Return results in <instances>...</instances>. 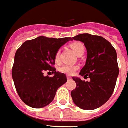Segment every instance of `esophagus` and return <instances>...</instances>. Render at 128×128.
Instances as JSON below:
<instances>
[{
    "instance_id": "esophagus-1",
    "label": "esophagus",
    "mask_w": 128,
    "mask_h": 128,
    "mask_svg": "<svg viewBox=\"0 0 128 128\" xmlns=\"http://www.w3.org/2000/svg\"><path fill=\"white\" fill-rule=\"evenodd\" d=\"M66 78H67L68 80H70V79H71V76H66Z\"/></svg>"
}]
</instances>
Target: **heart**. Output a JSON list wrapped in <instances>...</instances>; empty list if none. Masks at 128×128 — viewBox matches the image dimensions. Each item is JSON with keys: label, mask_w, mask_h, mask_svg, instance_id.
<instances>
[{"label": "heart", "mask_w": 128, "mask_h": 128, "mask_svg": "<svg viewBox=\"0 0 128 128\" xmlns=\"http://www.w3.org/2000/svg\"><path fill=\"white\" fill-rule=\"evenodd\" d=\"M70 47L71 49L74 50V52L78 56L80 54H82L85 51V47L82 42H74L71 43ZM54 60L56 62H59L60 60V50H57L55 55H54ZM78 69V66L75 65L71 64H64L59 68V71L61 73H63L67 75H72L75 73V71Z\"/></svg>", "instance_id": "heart-1"}]
</instances>
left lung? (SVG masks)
Returning <instances> with one entry per match:
<instances>
[{
    "mask_svg": "<svg viewBox=\"0 0 128 128\" xmlns=\"http://www.w3.org/2000/svg\"><path fill=\"white\" fill-rule=\"evenodd\" d=\"M72 40L86 46V63L79 74L90 80L73 77L76 87L71 92V97L79 108L93 110L106 103L114 90L119 73L116 52L107 40L99 36L82 34Z\"/></svg>",
    "mask_w": 128,
    "mask_h": 128,
    "instance_id": "obj_1",
    "label": "left lung"
}]
</instances>
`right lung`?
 <instances>
[{"label": "right lung", "mask_w": 128, "mask_h": 128, "mask_svg": "<svg viewBox=\"0 0 128 128\" xmlns=\"http://www.w3.org/2000/svg\"><path fill=\"white\" fill-rule=\"evenodd\" d=\"M71 37L47 38L39 36L26 40L16 50L12 69L18 95L32 108H42L51 103L57 89L67 81L63 73L56 71L54 55ZM45 70H51L52 77L44 76Z\"/></svg>", "instance_id": "right-lung-1"}]
</instances>
